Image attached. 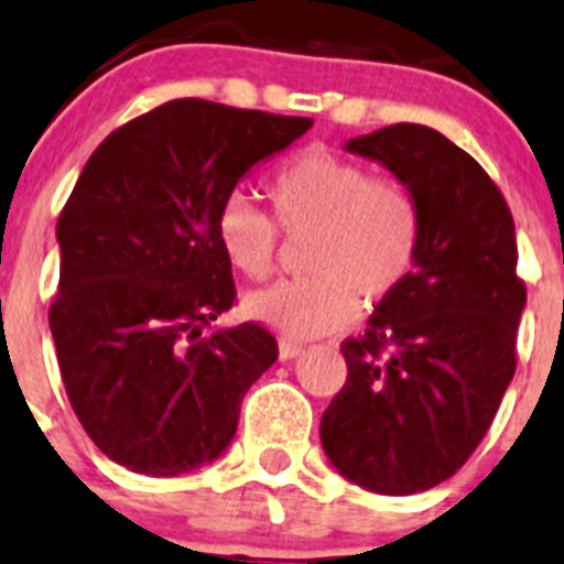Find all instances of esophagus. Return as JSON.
<instances>
[{
  "mask_svg": "<svg viewBox=\"0 0 564 564\" xmlns=\"http://www.w3.org/2000/svg\"><path fill=\"white\" fill-rule=\"evenodd\" d=\"M300 354H303V345H297V341L281 339V345H278V356H281V361L297 359Z\"/></svg>",
  "mask_w": 564,
  "mask_h": 564,
  "instance_id": "obj_1",
  "label": "esophagus"
}]
</instances>
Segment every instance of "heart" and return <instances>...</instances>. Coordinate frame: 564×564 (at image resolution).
<instances>
[{
  "instance_id": "heart-1",
  "label": "heart",
  "mask_w": 564,
  "mask_h": 564,
  "mask_svg": "<svg viewBox=\"0 0 564 564\" xmlns=\"http://www.w3.org/2000/svg\"><path fill=\"white\" fill-rule=\"evenodd\" d=\"M267 194L286 230H312L303 278H286L245 297L256 323L314 339L347 328L365 306L387 303L412 275L420 210L392 177H370L356 161L328 150L300 152L272 175ZM217 239L234 270L264 278L275 261L278 230L245 194L219 208Z\"/></svg>"
}]
</instances>
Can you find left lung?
Here are the masks:
<instances>
[{"label":"left lung","mask_w":564,"mask_h":564,"mask_svg":"<svg viewBox=\"0 0 564 564\" xmlns=\"http://www.w3.org/2000/svg\"><path fill=\"white\" fill-rule=\"evenodd\" d=\"M412 192V275L345 339L347 381L319 420L339 476L378 496H414L478 448L514 376L525 286L507 199L476 158L425 124L345 141Z\"/></svg>","instance_id":"1"}]
</instances>
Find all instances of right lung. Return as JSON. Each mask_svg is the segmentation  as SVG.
<instances>
[{
  "mask_svg": "<svg viewBox=\"0 0 564 564\" xmlns=\"http://www.w3.org/2000/svg\"><path fill=\"white\" fill-rule=\"evenodd\" d=\"M312 124L172 99L113 130L83 166L57 219L50 330L72 409L116 465L183 476L228 451L278 341L252 323L203 334L236 297L219 208Z\"/></svg>",
  "mask_w": 564,
  "mask_h": 564,
  "instance_id": "add662e5",
  "label": "right lung"
}]
</instances>
